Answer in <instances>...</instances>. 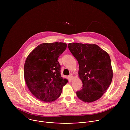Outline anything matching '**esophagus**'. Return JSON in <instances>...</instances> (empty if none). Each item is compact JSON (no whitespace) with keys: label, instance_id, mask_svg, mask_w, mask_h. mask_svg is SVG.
I'll list each match as a JSON object with an SVG mask.
<instances>
[{"label":"esophagus","instance_id":"obj_1","mask_svg":"<svg viewBox=\"0 0 130 130\" xmlns=\"http://www.w3.org/2000/svg\"><path fill=\"white\" fill-rule=\"evenodd\" d=\"M68 77H69V79L70 80H73V76H72V75H70L68 76Z\"/></svg>","mask_w":130,"mask_h":130}]
</instances>
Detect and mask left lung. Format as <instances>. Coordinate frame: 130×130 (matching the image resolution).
<instances>
[{
  "label": "left lung",
  "mask_w": 130,
  "mask_h": 130,
  "mask_svg": "<svg viewBox=\"0 0 130 130\" xmlns=\"http://www.w3.org/2000/svg\"><path fill=\"white\" fill-rule=\"evenodd\" d=\"M68 47L79 65V77L82 88L78 97L85 102L100 98L112 81L113 73L108 54L94 44L69 43Z\"/></svg>",
  "instance_id": "8db88e82"
}]
</instances>
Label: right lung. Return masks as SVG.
Segmentation results:
<instances>
[{
	"label": "right lung",
	"mask_w": 130,
	"mask_h": 130,
	"mask_svg": "<svg viewBox=\"0 0 130 130\" xmlns=\"http://www.w3.org/2000/svg\"><path fill=\"white\" fill-rule=\"evenodd\" d=\"M64 43H43L27 57L24 65V78L30 92L41 101L50 102L61 95L68 80L61 75L58 58L66 49Z\"/></svg>",
	"instance_id": "right-lung-1"
}]
</instances>
